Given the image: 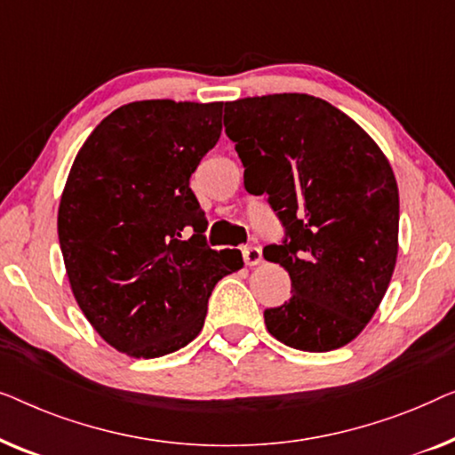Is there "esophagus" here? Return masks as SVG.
Instances as JSON below:
<instances>
[{"instance_id": "esophagus-1", "label": "esophagus", "mask_w": 455, "mask_h": 455, "mask_svg": "<svg viewBox=\"0 0 455 455\" xmlns=\"http://www.w3.org/2000/svg\"><path fill=\"white\" fill-rule=\"evenodd\" d=\"M243 261H245L247 266H258L261 261L259 247H253V245L243 247Z\"/></svg>"}]
</instances>
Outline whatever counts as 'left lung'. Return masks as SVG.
<instances>
[{
  "instance_id": "8db88e82",
  "label": "left lung",
  "mask_w": 455,
  "mask_h": 455,
  "mask_svg": "<svg viewBox=\"0 0 455 455\" xmlns=\"http://www.w3.org/2000/svg\"><path fill=\"white\" fill-rule=\"evenodd\" d=\"M249 194L289 235L264 258L289 272L292 297L264 311L286 347L328 353L353 342L379 307L398 258L394 171L361 125L311 94L247 97L225 107Z\"/></svg>"
}]
</instances>
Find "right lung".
<instances>
[{
	"label": "right lung",
	"mask_w": 455,
	"mask_h": 455,
	"mask_svg": "<svg viewBox=\"0 0 455 455\" xmlns=\"http://www.w3.org/2000/svg\"><path fill=\"white\" fill-rule=\"evenodd\" d=\"M225 102L136 100L82 144L57 210L76 303L97 334L133 358L183 348L210 292L241 270L236 249L206 245L191 172L219 142ZM195 235L182 241V230Z\"/></svg>",
	"instance_id": "add662e5"
}]
</instances>
